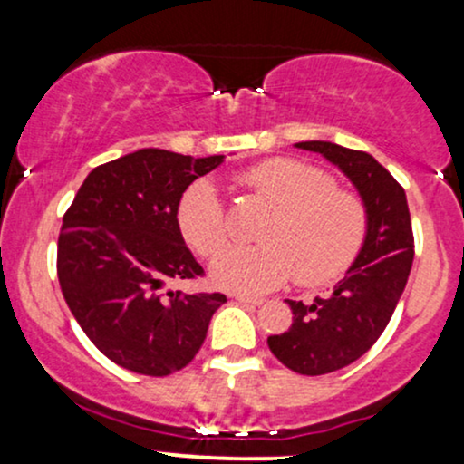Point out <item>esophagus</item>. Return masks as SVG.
Listing matches in <instances>:
<instances>
[{
    "instance_id": "1",
    "label": "esophagus",
    "mask_w": 464,
    "mask_h": 464,
    "mask_svg": "<svg viewBox=\"0 0 464 464\" xmlns=\"http://www.w3.org/2000/svg\"><path fill=\"white\" fill-rule=\"evenodd\" d=\"M236 301L246 303V305H262V296H248V295H236Z\"/></svg>"
}]
</instances>
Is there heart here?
<instances>
[{"instance_id": "1", "label": "heart", "mask_w": 464, "mask_h": 464, "mask_svg": "<svg viewBox=\"0 0 464 464\" xmlns=\"http://www.w3.org/2000/svg\"><path fill=\"white\" fill-rule=\"evenodd\" d=\"M237 188L264 202L273 216L259 233V246H233L231 222L218 191L198 180L183 194L179 227L211 264V279L233 292H268L296 275L301 285H321L349 268L366 237L369 214L355 191L335 185L321 168L296 159H268L237 177Z\"/></svg>"}]
</instances>
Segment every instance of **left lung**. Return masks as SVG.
<instances>
[{"label": "left lung", "mask_w": 464, "mask_h": 464, "mask_svg": "<svg viewBox=\"0 0 464 464\" xmlns=\"http://www.w3.org/2000/svg\"><path fill=\"white\" fill-rule=\"evenodd\" d=\"M303 150L321 152L338 165L360 191L369 227L349 273L329 296L312 305L287 301L292 327L268 335L275 358L301 375H324L369 351L391 323L414 259L406 191L369 152L351 150L332 141H301Z\"/></svg>", "instance_id": "left-lung-1"}]
</instances>
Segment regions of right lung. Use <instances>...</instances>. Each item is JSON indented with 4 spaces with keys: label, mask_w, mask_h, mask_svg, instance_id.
<instances>
[{
    "label": "right lung",
    "mask_w": 464,
    "mask_h": 464,
    "mask_svg": "<svg viewBox=\"0 0 464 464\" xmlns=\"http://www.w3.org/2000/svg\"><path fill=\"white\" fill-rule=\"evenodd\" d=\"M222 159L159 148L130 152L98 165L63 216V296L87 338L121 369L150 377L185 369L227 303L220 292L168 287L205 275L177 214L183 191Z\"/></svg>",
    "instance_id": "obj_1"
}]
</instances>
